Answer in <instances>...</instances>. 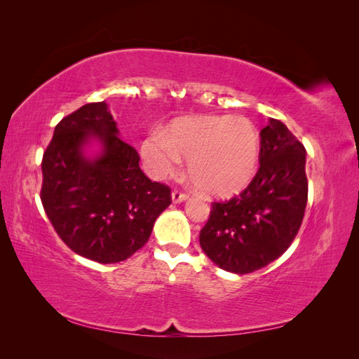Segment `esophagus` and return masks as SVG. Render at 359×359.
Instances as JSON below:
<instances>
[{
  "instance_id": "1",
  "label": "esophagus",
  "mask_w": 359,
  "mask_h": 359,
  "mask_svg": "<svg viewBox=\"0 0 359 359\" xmlns=\"http://www.w3.org/2000/svg\"><path fill=\"white\" fill-rule=\"evenodd\" d=\"M170 196H172V202L173 203H181V202H186L189 199V196H187L186 193H181L178 190H173Z\"/></svg>"
}]
</instances>
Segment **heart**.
<instances>
[{
  "mask_svg": "<svg viewBox=\"0 0 359 359\" xmlns=\"http://www.w3.org/2000/svg\"><path fill=\"white\" fill-rule=\"evenodd\" d=\"M259 154V133L244 116L184 118L168 135L151 133L140 144V156L154 178L175 175L181 158L189 160L194 187L211 198L244 190L256 175Z\"/></svg>",
  "mask_w": 359,
  "mask_h": 359,
  "instance_id": "obj_1",
  "label": "heart"
}]
</instances>
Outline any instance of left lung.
Wrapping results in <instances>:
<instances>
[{
    "mask_svg": "<svg viewBox=\"0 0 359 359\" xmlns=\"http://www.w3.org/2000/svg\"><path fill=\"white\" fill-rule=\"evenodd\" d=\"M259 161L240 196L212 203L199 236L203 253L233 274L253 273L283 255L306 211V148L278 119L260 130Z\"/></svg>",
    "mask_w": 359,
    "mask_h": 359,
    "instance_id": "left-lung-1",
    "label": "left lung"
}]
</instances>
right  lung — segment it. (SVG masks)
Segmentation results:
<instances>
[{"instance_id":"right-lung-1","label":"right lung","mask_w":359,"mask_h":359,"mask_svg":"<svg viewBox=\"0 0 359 359\" xmlns=\"http://www.w3.org/2000/svg\"><path fill=\"white\" fill-rule=\"evenodd\" d=\"M41 203L74 253L116 264L142 248L170 189L139 168L137 151L119 137L106 102L62 118L43 154Z\"/></svg>"}]
</instances>
